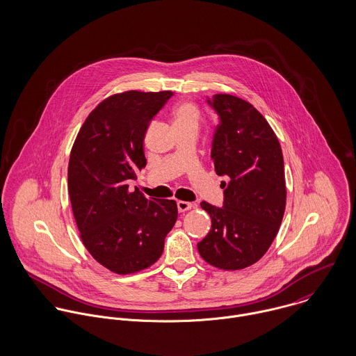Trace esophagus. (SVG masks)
I'll return each mask as SVG.
<instances>
[{"mask_svg": "<svg viewBox=\"0 0 356 356\" xmlns=\"http://www.w3.org/2000/svg\"><path fill=\"white\" fill-rule=\"evenodd\" d=\"M177 207H178V211H179V212H186V211L192 209L193 204L188 203V202H178Z\"/></svg>", "mask_w": 356, "mask_h": 356, "instance_id": "1", "label": "esophagus"}]
</instances>
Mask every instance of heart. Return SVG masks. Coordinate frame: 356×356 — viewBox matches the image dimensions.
Segmentation results:
<instances>
[{
  "instance_id": "heart-1",
  "label": "heart",
  "mask_w": 356,
  "mask_h": 356,
  "mask_svg": "<svg viewBox=\"0 0 356 356\" xmlns=\"http://www.w3.org/2000/svg\"><path fill=\"white\" fill-rule=\"evenodd\" d=\"M172 119H174L175 127H182V126L197 127L200 122V112L195 102H182L174 109Z\"/></svg>"
}]
</instances>
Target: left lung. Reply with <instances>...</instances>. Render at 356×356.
<instances>
[{
  "label": "left lung",
  "instance_id": "8db88e82",
  "mask_svg": "<svg viewBox=\"0 0 356 356\" xmlns=\"http://www.w3.org/2000/svg\"><path fill=\"white\" fill-rule=\"evenodd\" d=\"M218 113L211 160L223 205L202 202L211 230L197 244L204 260L222 270H241L270 248L284 218L286 186L281 145L263 115L232 95L207 99Z\"/></svg>",
  "mask_w": 356,
  "mask_h": 356
}]
</instances>
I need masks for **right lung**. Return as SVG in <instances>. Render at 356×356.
Returning <instances> with one entry per match:
<instances>
[{
    "instance_id": "add662e5",
    "label": "right lung",
    "mask_w": 356,
    "mask_h": 356,
    "mask_svg": "<svg viewBox=\"0 0 356 356\" xmlns=\"http://www.w3.org/2000/svg\"><path fill=\"white\" fill-rule=\"evenodd\" d=\"M172 92L129 90L100 102L81 127L68 163V195L81 238L116 274L141 271L161 256L177 222L174 200L147 199L130 181L147 165L144 138Z\"/></svg>"
}]
</instances>
